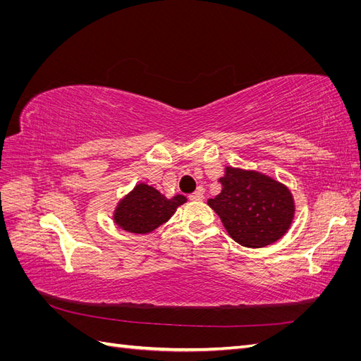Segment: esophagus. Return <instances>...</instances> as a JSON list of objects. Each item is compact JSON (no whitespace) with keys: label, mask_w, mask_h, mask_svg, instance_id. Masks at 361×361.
<instances>
[{"label":"esophagus","mask_w":361,"mask_h":361,"mask_svg":"<svg viewBox=\"0 0 361 361\" xmlns=\"http://www.w3.org/2000/svg\"><path fill=\"white\" fill-rule=\"evenodd\" d=\"M204 192H203V190H199V191H195V192H192L191 195H190V200L191 202H202L203 199H204V195H203Z\"/></svg>","instance_id":"esophagus-1"}]
</instances>
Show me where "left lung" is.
Returning a JSON list of instances; mask_svg holds the SVG:
<instances>
[{
	"instance_id": "1",
	"label": "left lung",
	"mask_w": 361,
	"mask_h": 361,
	"mask_svg": "<svg viewBox=\"0 0 361 361\" xmlns=\"http://www.w3.org/2000/svg\"><path fill=\"white\" fill-rule=\"evenodd\" d=\"M221 192L207 200L233 241L248 248L277 243L295 216V200L285 183L256 170L226 167Z\"/></svg>"
}]
</instances>
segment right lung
<instances>
[{"label":"right lung","mask_w":361,"mask_h":361,"mask_svg":"<svg viewBox=\"0 0 361 361\" xmlns=\"http://www.w3.org/2000/svg\"><path fill=\"white\" fill-rule=\"evenodd\" d=\"M183 203H187L185 195L178 194L169 199L152 185L140 182L118 200L113 220L125 232L146 235L167 223Z\"/></svg>","instance_id":"right-lung-1"}]
</instances>
